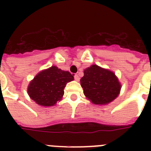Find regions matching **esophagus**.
<instances>
[{"mask_svg": "<svg viewBox=\"0 0 151 151\" xmlns=\"http://www.w3.org/2000/svg\"><path fill=\"white\" fill-rule=\"evenodd\" d=\"M74 78L76 81H79V79H80V78H79V76H78V74H75Z\"/></svg>", "mask_w": 151, "mask_h": 151, "instance_id": "esophagus-1", "label": "esophagus"}]
</instances>
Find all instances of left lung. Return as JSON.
I'll use <instances>...</instances> for the list:
<instances>
[{"instance_id": "left-lung-1", "label": "left lung", "mask_w": 151, "mask_h": 151, "mask_svg": "<svg viewBox=\"0 0 151 151\" xmlns=\"http://www.w3.org/2000/svg\"><path fill=\"white\" fill-rule=\"evenodd\" d=\"M80 82L84 94L95 104H106L113 101L121 88L113 72L97 65L85 69Z\"/></svg>"}]
</instances>
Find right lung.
I'll list each match as a JSON object with an SVG mask.
<instances>
[{
	"label": "right lung",
	"mask_w": 151,
	"mask_h": 151,
	"mask_svg": "<svg viewBox=\"0 0 151 151\" xmlns=\"http://www.w3.org/2000/svg\"><path fill=\"white\" fill-rule=\"evenodd\" d=\"M74 79L73 75L57 66H51L38 73L30 82L28 93L41 106H53L62 98L67 82Z\"/></svg>",
	"instance_id": "add662e5"
}]
</instances>
